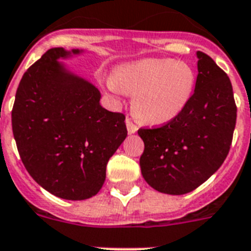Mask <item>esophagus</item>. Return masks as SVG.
Listing matches in <instances>:
<instances>
[{"label": "esophagus", "mask_w": 251, "mask_h": 251, "mask_svg": "<svg viewBox=\"0 0 251 251\" xmlns=\"http://www.w3.org/2000/svg\"><path fill=\"white\" fill-rule=\"evenodd\" d=\"M126 127H127V132H129V134H134V132L138 131L136 125L135 124H132V121L130 119H126Z\"/></svg>", "instance_id": "34e87169"}]
</instances>
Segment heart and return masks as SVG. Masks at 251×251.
<instances>
[{"instance_id":"obj_1","label":"heart","mask_w":251,"mask_h":251,"mask_svg":"<svg viewBox=\"0 0 251 251\" xmlns=\"http://www.w3.org/2000/svg\"><path fill=\"white\" fill-rule=\"evenodd\" d=\"M107 85L115 93L132 95V111L140 121L166 125L188 107L196 75L182 60L148 58L119 66Z\"/></svg>"}]
</instances>
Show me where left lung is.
I'll return each instance as SVG.
<instances>
[{"label":"left lung","mask_w":251,"mask_h":251,"mask_svg":"<svg viewBox=\"0 0 251 251\" xmlns=\"http://www.w3.org/2000/svg\"><path fill=\"white\" fill-rule=\"evenodd\" d=\"M195 93L174 121L158 129H140L144 142L140 169L144 180L166 195L192 192L227 157L237 108L231 81L210 56L196 52Z\"/></svg>","instance_id":"1"}]
</instances>
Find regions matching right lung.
I'll return each mask as SVG.
<instances>
[{
  "instance_id": "right-lung-1",
  "label": "right lung",
  "mask_w": 251,
  "mask_h": 251,
  "mask_svg": "<svg viewBox=\"0 0 251 251\" xmlns=\"http://www.w3.org/2000/svg\"><path fill=\"white\" fill-rule=\"evenodd\" d=\"M83 50L50 49L24 73L11 122L26 172L64 200H86L100 191L108 160L125 140V116L99 103L100 91L59 59Z\"/></svg>"
}]
</instances>
